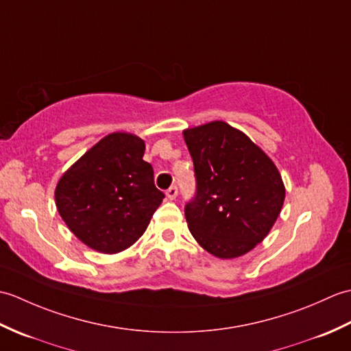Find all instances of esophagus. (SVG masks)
Here are the masks:
<instances>
[{"mask_svg":"<svg viewBox=\"0 0 351 351\" xmlns=\"http://www.w3.org/2000/svg\"><path fill=\"white\" fill-rule=\"evenodd\" d=\"M167 197L170 199V200H175L176 199V196H178V189L175 187V185H171V187L167 190Z\"/></svg>","mask_w":351,"mask_h":351,"instance_id":"1","label":"esophagus"}]
</instances>
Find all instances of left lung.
Segmentation results:
<instances>
[{
	"instance_id": "1",
	"label": "left lung",
	"mask_w": 351,
	"mask_h": 351,
	"mask_svg": "<svg viewBox=\"0 0 351 351\" xmlns=\"http://www.w3.org/2000/svg\"><path fill=\"white\" fill-rule=\"evenodd\" d=\"M195 162L196 199L185 219L200 247L220 259L240 258L270 232L285 185L263 149L223 121L182 131Z\"/></svg>"
}]
</instances>
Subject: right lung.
Returning <instances> with one entry per match:
<instances>
[{
	"mask_svg": "<svg viewBox=\"0 0 351 351\" xmlns=\"http://www.w3.org/2000/svg\"><path fill=\"white\" fill-rule=\"evenodd\" d=\"M145 149L136 134L111 132L58 180L57 211L87 247L114 255L145 234L164 199L152 166L143 160Z\"/></svg>",
	"mask_w": 351,
	"mask_h": 351,
	"instance_id": "1",
	"label": "right lung"
}]
</instances>
